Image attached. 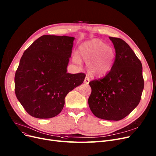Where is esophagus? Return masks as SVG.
<instances>
[{"label": "esophagus", "mask_w": 156, "mask_h": 156, "mask_svg": "<svg viewBox=\"0 0 156 156\" xmlns=\"http://www.w3.org/2000/svg\"><path fill=\"white\" fill-rule=\"evenodd\" d=\"M89 82H90V79H89V78H88V76H86L85 78V80H84V83L87 85V84L89 83Z\"/></svg>", "instance_id": "34e87169"}]
</instances>
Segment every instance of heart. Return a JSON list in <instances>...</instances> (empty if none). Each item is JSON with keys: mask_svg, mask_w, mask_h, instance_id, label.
I'll return each mask as SVG.
<instances>
[{"mask_svg": "<svg viewBox=\"0 0 156 156\" xmlns=\"http://www.w3.org/2000/svg\"><path fill=\"white\" fill-rule=\"evenodd\" d=\"M114 48L99 39H93L81 44L78 49L77 55L73 57L76 63L82 60L86 62L90 75L102 77L111 71L115 60Z\"/></svg>", "mask_w": 156, "mask_h": 156, "instance_id": "heart-1", "label": "heart"}]
</instances>
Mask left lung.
I'll return each mask as SVG.
<instances>
[{"mask_svg": "<svg viewBox=\"0 0 156 156\" xmlns=\"http://www.w3.org/2000/svg\"><path fill=\"white\" fill-rule=\"evenodd\" d=\"M116 51L112 68L103 78L89 83L88 98L94 115L109 121L123 119L138 105L144 87L141 61L129 45L119 38L109 37Z\"/></svg>", "mask_w": 156, "mask_h": 156, "instance_id": "left-lung-1", "label": "left lung"}]
</instances>
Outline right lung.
Segmentation results:
<instances>
[{"label": "right lung", "instance_id": "right-lung-1", "mask_svg": "<svg viewBox=\"0 0 156 156\" xmlns=\"http://www.w3.org/2000/svg\"><path fill=\"white\" fill-rule=\"evenodd\" d=\"M74 40L43 35L23 53L15 74V94L31 116H56L63 109L65 97L83 82L84 73H67Z\"/></svg>", "mask_w": 156, "mask_h": 156}]
</instances>
